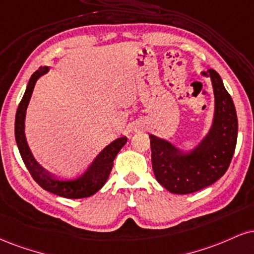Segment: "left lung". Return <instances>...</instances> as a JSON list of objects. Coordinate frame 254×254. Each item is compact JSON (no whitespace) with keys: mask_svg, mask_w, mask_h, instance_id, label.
Masks as SVG:
<instances>
[{"mask_svg":"<svg viewBox=\"0 0 254 254\" xmlns=\"http://www.w3.org/2000/svg\"><path fill=\"white\" fill-rule=\"evenodd\" d=\"M201 74L210 77L215 108L212 127L198 145L185 152L166 139L149 135L155 177L173 194H190L218 181L230 167L237 145L238 118L230 93L214 69Z\"/></svg>","mask_w":254,"mask_h":254,"instance_id":"left-lung-1","label":"left lung"}]
</instances>
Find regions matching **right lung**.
<instances>
[{"mask_svg": "<svg viewBox=\"0 0 254 254\" xmlns=\"http://www.w3.org/2000/svg\"><path fill=\"white\" fill-rule=\"evenodd\" d=\"M48 71H50V67L44 66L33 73L28 85H27L26 92L19 104L16 116H15V139H16L17 148H19L21 157H22L30 175L45 190L67 198L88 197L96 194L105 185L106 180L109 179L110 173H111L112 166H114V160L119 150L127 143V138L125 136L119 137L112 143H110L108 146H105L99 152V155L94 158L86 172L77 179L59 180L54 174H51L45 168L40 166L33 156L28 143H27L26 135H24V119H26V110L28 108L36 81Z\"/></svg>", "mask_w": 254, "mask_h": 254, "instance_id": "right-lung-1", "label": "right lung"}]
</instances>
